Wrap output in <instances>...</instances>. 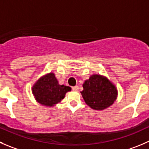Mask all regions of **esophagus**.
I'll return each mask as SVG.
<instances>
[{"instance_id":"34e87169","label":"esophagus","mask_w":149,"mask_h":149,"mask_svg":"<svg viewBox=\"0 0 149 149\" xmlns=\"http://www.w3.org/2000/svg\"><path fill=\"white\" fill-rule=\"evenodd\" d=\"M72 89H73V91H78V90H79V86H73V87H72Z\"/></svg>"}]
</instances>
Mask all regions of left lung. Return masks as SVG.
I'll list each match as a JSON object with an SVG mask.
<instances>
[{"label":"left lung","mask_w":149,"mask_h":149,"mask_svg":"<svg viewBox=\"0 0 149 149\" xmlns=\"http://www.w3.org/2000/svg\"><path fill=\"white\" fill-rule=\"evenodd\" d=\"M81 92L85 102L92 109L104 110L111 106L116 100V86L105 76L93 74L83 84Z\"/></svg>","instance_id":"1"}]
</instances>
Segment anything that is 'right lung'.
Segmentation results:
<instances>
[{
    "mask_svg": "<svg viewBox=\"0 0 149 149\" xmlns=\"http://www.w3.org/2000/svg\"><path fill=\"white\" fill-rule=\"evenodd\" d=\"M71 90L70 86L60 85L54 73L40 78L32 87L36 101L45 106L52 107L65 97L66 92Z\"/></svg>",
    "mask_w": 149,
    "mask_h": 149,
    "instance_id": "add662e5",
    "label": "right lung"
}]
</instances>
